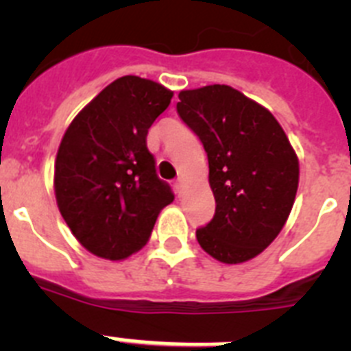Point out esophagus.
<instances>
[{"label":"esophagus","instance_id":"obj_1","mask_svg":"<svg viewBox=\"0 0 351 351\" xmlns=\"http://www.w3.org/2000/svg\"><path fill=\"white\" fill-rule=\"evenodd\" d=\"M184 188H186V181L182 178H179L178 181H176V191H178L179 197H181V195L184 193Z\"/></svg>","mask_w":351,"mask_h":351}]
</instances>
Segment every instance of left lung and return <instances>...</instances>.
<instances>
[{"label": "left lung", "mask_w": 351, "mask_h": 351, "mask_svg": "<svg viewBox=\"0 0 351 351\" xmlns=\"http://www.w3.org/2000/svg\"><path fill=\"white\" fill-rule=\"evenodd\" d=\"M178 114L209 160L214 218L197 230L223 263L260 255L287 223L299 186V160L276 117L225 84L179 93Z\"/></svg>", "instance_id": "8db88e82"}]
</instances>
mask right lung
I'll return each mask as SVG.
<instances>
[{"instance_id": "1", "label": "right lung", "mask_w": 351, "mask_h": 351, "mask_svg": "<svg viewBox=\"0 0 351 351\" xmlns=\"http://www.w3.org/2000/svg\"><path fill=\"white\" fill-rule=\"evenodd\" d=\"M172 95L153 80L121 77L64 132L54 165L56 202L93 255L128 258L145 246L160 210L173 200L145 142Z\"/></svg>"}]
</instances>
